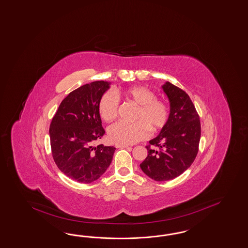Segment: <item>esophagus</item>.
<instances>
[{
  "label": "esophagus",
  "mask_w": 248,
  "mask_h": 248,
  "mask_svg": "<svg viewBox=\"0 0 248 248\" xmlns=\"http://www.w3.org/2000/svg\"><path fill=\"white\" fill-rule=\"evenodd\" d=\"M115 147L117 148H127L130 147L128 145H122V144H115Z\"/></svg>",
  "instance_id": "obj_1"
}]
</instances>
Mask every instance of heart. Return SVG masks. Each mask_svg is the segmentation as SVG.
<instances>
[{"label":"heart","instance_id":"obj_1","mask_svg":"<svg viewBox=\"0 0 248 248\" xmlns=\"http://www.w3.org/2000/svg\"><path fill=\"white\" fill-rule=\"evenodd\" d=\"M129 102L137 105L133 124L118 122L108 128V137L111 142L131 145L148 137L149 128L157 131L164 127L169 119V109L165 103L156 100L155 94L149 89L135 86L121 92H115ZM119 101L110 92L103 94L98 104L100 116L105 122H111L117 116Z\"/></svg>","mask_w":248,"mask_h":248}]
</instances>
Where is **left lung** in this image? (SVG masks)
Listing matches in <instances>:
<instances>
[{"instance_id":"left-lung-1","label":"left lung","mask_w":248,"mask_h":248,"mask_svg":"<svg viewBox=\"0 0 248 248\" xmlns=\"http://www.w3.org/2000/svg\"><path fill=\"white\" fill-rule=\"evenodd\" d=\"M170 102L167 124L146 146L140 168L150 179L166 181L179 177L194 161L201 139V123L188 94L170 82L161 86Z\"/></svg>"}]
</instances>
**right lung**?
Returning a JSON list of instances; mask_svg holds the SVG:
<instances>
[{
  "label": "right lung",
  "mask_w": 248,
  "mask_h": 248,
  "mask_svg": "<svg viewBox=\"0 0 248 248\" xmlns=\"http://www.w3.org/2000/svg\"><path fill=\"white\" fill-rule=\"evenodd\" d=\"M111 82L98 80L78 88L61 102L49 128L54 161L71 180L92 183L109 168L114 146L93 145L105 131L98 104Z\"/></svg>",
  "instance_id": "obj_1"
}]
</instances>
